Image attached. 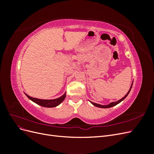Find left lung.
Wrapping results in <instances>:
<instances>
[{
	"label": "left lung",
	"instance_id": "left-lung-1",
	"mask_svg": "<svg viewBox=\"0 0 154 154\" xmlns=\"http://www.w3.org/2000/svg\"><path fill=\"white\" fill-rule=\"evenodd\" d=\"M132 84H133V82H132V85H131V87H130V89H129L128 92H127V94H126L123 97H122V99H120L119 100H118V101H117L112 102V103H109V105H100V104H97V103H93V102H92V101H90V102H91V103L93 105H94V106H97V107H100V108L106 109V108H110V107H112V106H115V105H118V103H120V102H122L123 100H125V99L126 98V97H127V96H128V94H129V92H130V90H131L132 87Z\"/></svg>",
	"mask_w": 154,
	"mask_h": 154
}]
</instances>
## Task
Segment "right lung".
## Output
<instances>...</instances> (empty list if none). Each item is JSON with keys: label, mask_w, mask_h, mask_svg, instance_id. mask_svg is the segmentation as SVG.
<instances>
[{"label": "right lung", "mask_w": 154, "mask_h": 154, "mask_svg": "<svg viewBox=\"0 0 154 154\" xmlns=\"http://www.w3.org/2000/svg\"><path fill=\"white\" fill-rule=\"evenodd\" d=\"M25 94L27 96V97H28L29 100L35 102V103L38 104L42 106H44V107H48V108H51V107L57 106L62 103V102L64 100V99L66 98V92L63 95H62L61 97H58V98H57V99H54V100H41V99L35 98V97H32L27 94H26V93H25Z\"/></svg>", "instance_id": "1"}]
</instances>
